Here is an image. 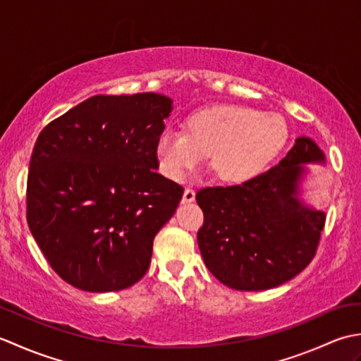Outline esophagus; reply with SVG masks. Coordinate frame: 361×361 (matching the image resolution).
<instances>
[{
  "label": "esophagus",
  "instance_id": "obj_1",
  "mask_svg": "<svg viewBox=\"0 0 361 361\" xmlns=\"http://www.w3.org/2000/svg\"><path fill=\"white\" fill-rule=\"evenodd\" d=\"M195 200V190L192 188H186L183 194V203H192Z\"/></svg>",
  "mask_w": 361,
  "mask_h": 361
}]
</instances>
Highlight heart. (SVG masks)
I'll return each instance as SVG.
<instances>
[{"instance_id":"heart-1","label":"heart","mask_w":361,"mask_h":361,"mask_svg":"<svg viewBox=\"0 0 361 361\" xmlns=\"http://www.w3.org/2000/svg\"><path fill=\"white\" fill-rule=\"evenodd\" d=\"M287 140V126L276 114L243 105H216L190 116L186 133L164 132L157 141L159 171L183 181L211 157V169L228 185L255 178Z\"/></svg>"}]
</instances>
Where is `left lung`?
Masks as SVG:
<instances>
[{"label": "left lung", "instance_id": "1", "mask_svg": "<svg viewBox=\"0 0 361 361\" xmlns=\"http://www.w3.org/2000/svg\"><path fill=\"white\" fill-rule=\"evenodd\" d=\"M307 163H324V153L301 136L278 166L243 185L198 190L204 216L198 247L221 283L268 290L295 278L315 257L326 214L299 200Z\"/></svg>", "mask_w": 361, "mask_h": 361}]
</instances>
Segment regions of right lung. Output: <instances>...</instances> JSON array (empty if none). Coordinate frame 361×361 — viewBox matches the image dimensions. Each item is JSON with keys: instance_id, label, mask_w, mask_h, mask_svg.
<instances>
[{"instance_id": "right-lung-1", "label": "right lung", "mask_w": 361, "mask_h": 361, "mask_svg": "<svg viewBox=\"0 0 361 361\" xmlns=\"http://www.w3.org/2000/svg\"><path fill=\"white\" fill-rule=\"evenodd\" d=\"M172 99L93 96L54 119L30 157L26 217L48 264L73 287L104 293L149 270L153 239L183 186L157 173Z\"/></svg>"}]
</instances>
